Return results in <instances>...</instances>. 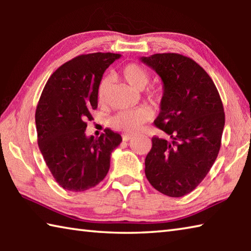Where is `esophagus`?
Here are the masks:
<instances>
[{
  "mask_svg": "<svg viewBox=\"0 0 251 251\" xmlns=\"http://www.w3.org/2000/svg\"><path fill=\"white\" fill-rule=\"evenodd\" d=\"M133 138V135H123V141L124 142H128Z\"/></svg>",
  "mask_w": 251,
  "mask_h": 251,
  "instance_id": "obj_1",
  "label": "esophagus"
}]
</instances>
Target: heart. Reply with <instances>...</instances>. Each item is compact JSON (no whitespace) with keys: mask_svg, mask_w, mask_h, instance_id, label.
<instances>
[{"mask_svg":"<svg viewBox=\"0 0 251 251\" xmlns=\"http://www.w3.org/2000/svg\"><path fill=\"white\" fill-rule=\"evenodd\" d=\"M123 77L128 83L134 90L142 91L150 83L151 75L145 67L136 64V63H129L125 65L122 70ZM109 79L108 77H103L97 86V100L100 103H104L107 96ZM148 99L151 100H157L160 99L161 92L158 88H151L148 91ZM151 114L150 110L145 107H138L134 109L123 110L110 118V127L116 130L124 131V133H135L141 127L151 120Z\"/></svg>","mask_w":251,"mask_h":251,"instance_id":"b5f03b06","label":"heart"}]
</instances>
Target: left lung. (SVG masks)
Segmentation results:
<instances>
[{"label":"left lung","mask_w":251,"mask_h":251,"mask_svg":"<svg viewBox=\"0 0 251 251\" xmlns=\"http://www.w3.org/2000/svg\"><path fill=\"white\" fill-rule=\"evenodd\" d=\"M141 61L163 80L154 123L171 138H151L145 175L161 194L182 197L201 184L218 156L225 126L222 99L210 76L192 58L163 53Z\"/></svg>","instance_id":"1"}]
</instances>
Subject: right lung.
Returning <instances> with one entry per match:
<instances>
[{"mask_svg": "<svg viewBox=\"0 0 251 251\" xmlns=\"http://www.w3.org/2000/svg\"><path fill=\"white\" fill-rule=\"evenodd\" d=\"M120 54L92 53L74 57L50 75L35 113L37 142L57 184L70 192L95 187L107 175L110 155L122 136L105 129L86 136L87 120L97 108V86Z\"/></svg>", "mask_w": 251, "mask_h": 251, "instance_id": "right-lung-1", "label": "right lung"}]
</instances>
